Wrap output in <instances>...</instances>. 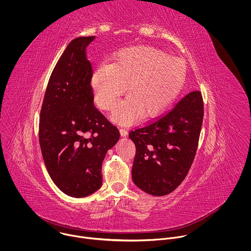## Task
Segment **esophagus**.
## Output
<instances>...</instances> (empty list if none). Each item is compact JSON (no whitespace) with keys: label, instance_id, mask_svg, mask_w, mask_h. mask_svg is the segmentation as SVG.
Returning a JSON list of instances; mask_svg holds the SVG:
<instances>
[{"label":"esophagus","instance_id":"1","mask_svg":"<svg viewBox=\"0 0 251 251\" xmlns=\"http://www.w3.org/2000/svg\"><path fill=\"white\" fill-rule=\"evenodd\" d=\"M120 133H121V136H123V137H126L128 134L127 130L126 128H123V127L120 128Z\"/></svg>","mask_w":251,"mask_h":251}]
</instances>
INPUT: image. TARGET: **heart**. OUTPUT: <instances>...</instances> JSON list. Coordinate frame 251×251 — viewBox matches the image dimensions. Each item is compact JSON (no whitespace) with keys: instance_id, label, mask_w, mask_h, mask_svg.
Segmentation results:
<instances>
[{"instance_id":"b5f03b06","label":"heart","mask_w":251,"mask_h":251,"mask_svg":"<svg viewBox=\"0 0 251 251\" xmlns=\"http://www.w3.org/2000/svg\"><path fill=\"white\" fill-rule=\"evenodd\" d=\"M186 75L184 63L151 45L121 49L111 64L98 68L91 86L97 105L111 110L126 92L127 98L114 109L116 123L129 124L139 114L153 118L163 113L179 96Z\"/></svg>"}]
</instances>
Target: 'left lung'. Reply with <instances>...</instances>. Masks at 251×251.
Wrapping results in <instances>:
<instances>
[{"mask_svg": "<svg viewBox=\"0 0 251 251\" xmlns=\"http://www.w3.org/2000/svg\"><path fill=\"white\" fill-rule=\"evenodd\" d=\"M204 116L202 94L193 91L166 114L129 132L136 147L133 182L153 196L174 191L194 160Z\"/></svg>", "mask_w": 251, "mask_h": 251, "instance_id": "1", "label": "left lung"}]
</instances>
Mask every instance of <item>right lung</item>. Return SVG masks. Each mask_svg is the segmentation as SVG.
Wrapping results in <instances>:
<instances>
[{"label": "right lung", "instance_id": "1", "mask_svg": "<svg viewBox=\"0 0 251 251\" xmlns=\"http://www.w3.org/2000/svg\"><path fill=\"white\" fill-rule=\"evenodd\" d=\"M95 37L70 42L51 73L40 110L39 145L48 174L76 198L101 186L103 159L120 138L118 128L94 105L86 47Z\"/></svg>", "mask_w": 251, "mask_h": 251}]
</instances>
